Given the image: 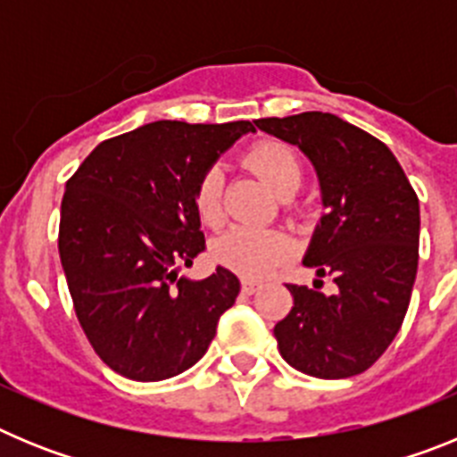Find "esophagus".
<instances>
[{
  "mask_svg": "<svg viewBox=\"0 0 457 457\" xmlns=\"http://www.w3.org/2000/svg\"><path fill=\"white\" fill-rule=\"evenodd\" d=\"M261 288V281H256V278H242V290L245 293H256V290Z\"/></svg>",
  "mask_w": 457,
  "mask_h": 457,
  "instance_id": "esophagus-1",
  "label": "esophagus"
}]
</instances>
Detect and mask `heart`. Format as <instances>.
Returning a JSON list of instances; mask_svg holds the SVG:
<instances>
[{"mask_svg": "<svg viewBox=\"0 0 457 457\" xmlns=\"http://www.w3.org/2000/svg\"><path fill=\"white\" fill-rule=\"evenodd\" d=\"M245 162L265 180L270 189L278 196H288L302 183L300 160L286 144L263 141L247 153ZM194 208L204 224L217 226L224 217L221 208V171L217 167L208 169L194 189ZM288 242L281 233L258 231L237 226L226 231L215 242V258L224 268L242 274V277H263L277 265L286 253Z\"/></svg>", "mask_w": 457, "mask_h": 457, "instance_id": "b5f03b06", "label": "heart"}]
</instances>
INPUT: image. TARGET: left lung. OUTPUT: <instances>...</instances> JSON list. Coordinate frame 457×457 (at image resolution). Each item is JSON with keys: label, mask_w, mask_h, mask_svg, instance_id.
Segmentation results:
<instances>
[{"label": "left lung", "mask_w": 457, "mask_h": 457, "mask_svg": "<svg viewBox=\"0 0 457 457\" xmlns=\"http://www.w3.org/2000/svg\"><path fill=\"white\" fill-rule=\"evenodd\" d=\"M297 146L320 183L322 208L302 263L332 274L337 293L288 284L293 309L274 325L278 353L322 379L364 373L403 325L419 265V199L394 153L322 112L253 120ZM322 286V281H320Z\"/></svg>", "instance_id": "8db88e82"}]
</instances>
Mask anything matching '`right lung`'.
Wrapping results in <instances>:
<instances>
[{
	"label": "right lung",
	"mask_w": 457,
	"mask_h": 457,
	"mask_svg": "<svg viewBox=\"0 0 457 457\" xmlns=\"http://www.w3.org/2000/svg\"><path fill=\"white\" fill-rule=\"evenodd\" d=\"M249 120H155L93 148L66 183L59 256L75 313L104 364L157 382L194 366L240 281L179 277L205 249L194 189Z\"/></svg>",
	"instance_id": "obj_1"
}]
</instances>
